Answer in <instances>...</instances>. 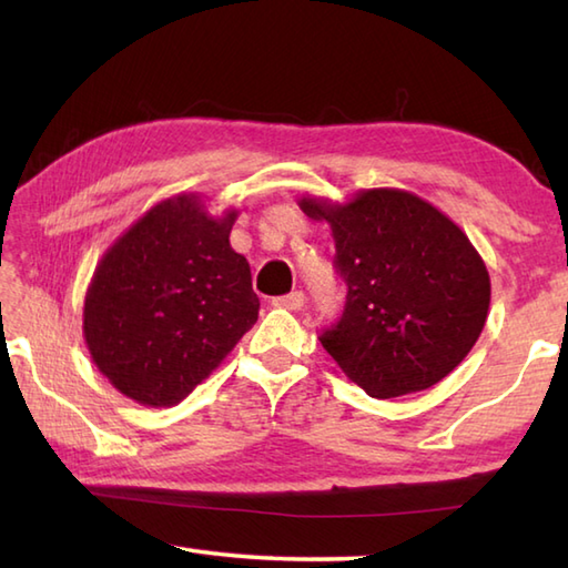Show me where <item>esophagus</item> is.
I'll return each mask as SVG.
<instances>
[{"label": "esophagus", "instance_id": "obj_1", "mask_svg": "<svg viewBox=\"0 0 568 568\" xmlns=\"http://www.w3.org/2000/svg\"><path fill=\"white\" fill-rule=\"evenodd\" d=\"M273 305L281 307V310H300V307L305 305V293H303V291H295V293H291V295L275 297Z\"/></svg>", "mask_w": 568, "mask_h": 568}]
</instances>
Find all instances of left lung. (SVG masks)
I'll return each mask as SVG.
<instances>
[{
    "label": "left lung",
    "instance_id": "left-lung-1",
    "mask_svg": "<svg viewBox=\"0 0 568 568\" xmlns=\"http://www.w3.org/2000/svg\"><path fill=\"white\" fill-rule=\"evenodd\" d=\"M327 220L346 283L342 320L320 342L371 397L432 388L462 364L488 317L484 258L449 216L405 190H361L346 204L300 200Z\"/></svg>",
    "mask_w": 568,
    "mask_h": 568
}]
</instances>
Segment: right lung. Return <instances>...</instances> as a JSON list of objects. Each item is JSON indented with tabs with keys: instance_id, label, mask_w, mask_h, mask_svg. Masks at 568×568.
<instances>
[{
	"instance_id": "add662e5",
	"label": "right lung",
	"mask_w": 568,
	"mask_h": 568,
	"mask_svg": "<svg viewBox=\"0 0 568 568\" xmlns=\"http://www.w3.org/2000/svg\"><path fill=\"white\" fill-rule=\"evenodd\" d=\"M236 210L197 195L151 207L104 253L84 295L90 356L119 393L171 407L222 364L258 320L248 261L229 244Z\"/></svg>"
}]
</instances>
